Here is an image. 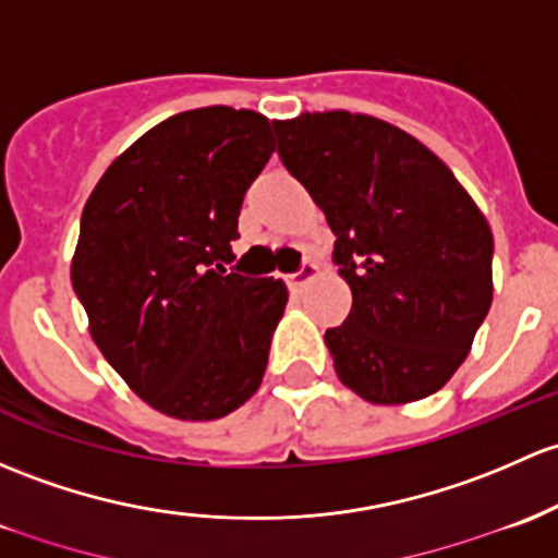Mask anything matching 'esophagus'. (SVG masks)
Here are the masks:
<instances>
[{
  "mask_svg": "<svg viewBox=\"0 0 558 558\" xmlns=\"http://www.w3.org/2000/svg\"><path fill=\"white\" fill-rule=\"evenodd\" d=\"M313 278H318V267H315L313 262H307V264H302V269H299V272H291L286 280H289L291 289H302V286L310 283Z\"/></svg>",
  "mask_w": 558,
  "mask_h": 558,
  "instance_id": "34e87169",
  "label": "esophagus"
}]
</instances>
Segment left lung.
<instances>
[{
	"instance_id": "left-lung-1",
	"label": "left lung",
	"mask_w": 558,
	"mask_h": 558,
	"mask_svg": "<svg viewBox=\"0 0 558 558\" xmlns=\"http://www.w3.org/2000/svg\"><path fill=\"white\" fill-rule=\"evenodd\" d=\"M272 128L353 291L348 320L326 331L337 377L379 407L433 396L492 307L489 221L441 157L390 122L333 109Z\"/></svg>"
}]
</instances>
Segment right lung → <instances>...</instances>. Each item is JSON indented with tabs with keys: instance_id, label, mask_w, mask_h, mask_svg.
<instances>
[{
	"instance_id": "obj_1",
	"label": "right lung",
	"mask_w": 558,
	"mask_h": 558,
	"mask_svg": "<svg viewBox=\"0 0 558 558\" xmlns=\"http://www.w3.org/2000/svg\"><path fill=\"white\" fill-rule=\"evenodd\" d=\"M272 151L259 111H181L133 141L82 210L72 286L93 342L166 417H227L259 390L289 289L221 262Z\"/></svg>"
}]
</instances>
